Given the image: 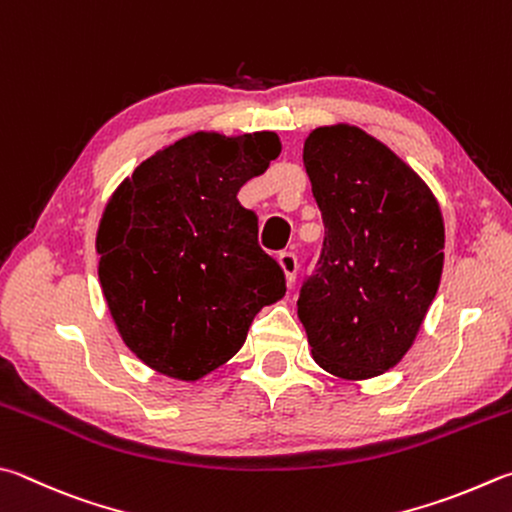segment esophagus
Returning <instances> with one entry per match:
<instances>
[{
    "mask_svg": "<svg viewBox=\"0 0 512 512\" xmlns=\"http://www.w3.org/2000/svg\"><path fill=\"white\" fill-rule=\"evenodd\" d=\"M280 266L286 275V284L293 286L295 277H297V257L295 253H282L280 255Z\"/></svg>",
    "mask_w": 512,
    "mask_h": 512,
    "instance_id": "obj_1",
    "label": "esophagus"
}]
</instances>
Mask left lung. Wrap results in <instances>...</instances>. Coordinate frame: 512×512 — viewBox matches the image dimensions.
<instances>
[{"label": "left lung", "instance_id": "1", "mask_svg": "<svg viewBox=\"0 0 512 512\" xmlns=\"http://www.w3.org/2000/svg\"><path fill=\"white\" fill-rule=\"evenodd\" d=\"M304 167L324 224L297 300L313 360L345 380L380 376L410 351L439 291L441 208L421 176L360 127L313 129Z\"/></svg>", "mask_w": 512, "mask_h": 512}]
</instances>
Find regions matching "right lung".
I'll return each mask as SVG.
<instances>
[{"label": "right lung", "instance_id": "right-lung-1", "mask_svg": "<svg viewBox=\"0 0 512 512\" xmlns=\"http://www.w3.org/2000/svg\"><path fill=\"white\" fill-rule=\"evenodd\" d=\"M280 152L273 132H197L111 194L96 237L102 293L120 338L159 374H210L241 349L262 306L284 297L257 215L237 201Z\"/></svg>", "mask_w": 512, "mask_h": 512}]
</instances>
